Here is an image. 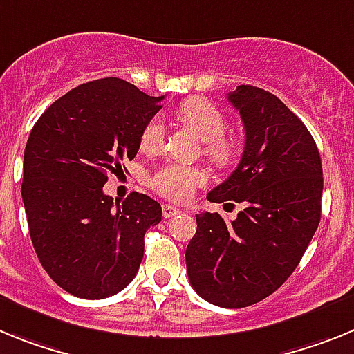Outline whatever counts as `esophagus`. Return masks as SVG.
<instances>
[{"label":"esophagus","instance_id":"1","mask_svg":"<svg viewBox=\"0 0 354 354\" xmlns=\"http://www.w3.org/2000/svg\"><path fill=\"white\" fill-rule=\"evenodd\" d=\"M178 214H181L180 208L173 207V205H162V215L165 219H171V217H176Z\"/></svg>","mask_w":354,"mask_h":354}]
</instances>
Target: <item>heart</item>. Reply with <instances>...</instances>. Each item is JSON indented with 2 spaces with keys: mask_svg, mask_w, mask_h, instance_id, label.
<instances>
[{
  "mask_svg": "<svg viewBox=\"0 0 354 354\" xmlns=\"http://www.w3.org/2000/svg\"><path fill=\"white\" fill-rule=\"evenodd\" d=\"M180 115L205 140V153L215 164H230L236 153V144L223 137L226 131V118L214 103L207 100H189L180 106ZM164 142V121L153 118L144 124L140 131V149L146 153L156 151ZM207 180L199 167L185 164H165L151 176V187L173 201H185L192 196L196 187L203 185Z\"/></svg>",
  "mask_w": 354,
  "mask_h": 354,
  "instance_id": "1",
  "label": "heart"
}]
</instances>
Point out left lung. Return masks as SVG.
Wrapping results in <instances>:
<instances>
[{"label":"left lung","mask_w":354,"mask_h":354,"mask_svg":"<svg viewBox=\"0 0 354 354\" xmlns=\"http://www.w3.org/2000/svg\"><path fill=\"white\" fill-rule=\"evenodd\" d=\"M228 101L244 122V153L207 198L245 208L232 223L217 212L196 215L185 260L203 299L244 308L278 290L305 254L321 221L322 164L306 126L274 94L241 85Z\"/></svg>","instance_id":"8db88e82"}]
</instances>
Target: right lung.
Instances as JSON below:
<instances>
[{
	"label": "right lung",
	"instance_id": "right-lung-1",
	"mask_svg": "<svg viewBox=\"0 0 354 354\" xmlns=\"http://www.w3.org/2000/svg\"><path fill=\"white\" fill-rule=\"evenodd\" d=\"M162 100L121 78L94 80L49 104L30 133L21 185L30 236L49 278L73 296L122 290L142 262L147 228L162 221L149 196L113 203L103 192L109 174L135 158Z\"/></svg>",
	"mask_w": 354,
	"mask_h": 354
}]
</instances>
